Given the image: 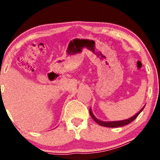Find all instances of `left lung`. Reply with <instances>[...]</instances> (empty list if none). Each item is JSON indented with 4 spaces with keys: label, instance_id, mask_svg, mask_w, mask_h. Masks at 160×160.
Listing matches in <instances>:
<instances>
[{
    "label": "left lung",
    "instance_id": "1",
    "mask_svg": "<svg viewBox=\"0 0 160 160\" xmlns=\"http://www.w3.org/2000/svg\"><path fill=\"white\" fill-rule=\"evenodd\" d=\"M144 108L145 107H143L141 110L137 113V114H135V115L132 116V117H131L130 118L125 119V120H122V121H116V122H103V121L99 120V119H98L94 115H93V114L92 113L91 109L90 108V116L92 117V118H93V120H94L95 122L98 124V125H101V126L108 127V128H118V127L124 126V125H128V124L131 123V122H133V121L135 120L137 117H138V114H139L142 111L143 109H144Z\"/></svg>",
    "mask_w": 160,
    "mask_h": 160
}]
</instances>
